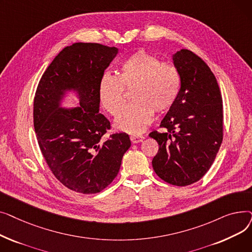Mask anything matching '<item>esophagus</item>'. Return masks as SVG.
Here are the masks:
<instances>
[{
	"instance_id": "esophagus-1",
	"label": "esophagus",
	"mask_w": 252,
	"mask_h": 252,
	"mask_svg": "<svg viewBox=\"0 0 252 252\" xmlns=\"http://www.w3.org/2000/svg\"><path fill=\"white\" fill-rule=\"evenodd\" d=\"M144 139L145 138L143 136H141V135H131L130 136V141H131V143H134V144L141 143Z\"/></svg>"
}]
</instances>
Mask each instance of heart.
Instances as JSON below:
<instances>
[{
  "mask_svg": "<svg viewBox=\"0 0 252 252\" xmlns=\"http://www.w3.org/2000/svg\"><path fill=\"white\" fill-rule=\"evenodd\" d=\"M132 89L133 102L121 112L124 89ZM181 89V75L177 66L161 62L145 51H139L119 66L117 75L105 73L98 85L99 100L112 115L118 130L139 134L147 128L154 110L163 112L175 103Z\"/></svg>",
  "mask_w": 252,
  "mask_h": 252,
  "instance_id": "heart-1",
  "label": "heart"
}]
</instances>
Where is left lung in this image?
Segmentation results:
<instances>
[{"instance_id": "8db88e82", "label": "left lung", "mask_w": 252, "mask_h": 252, "mask_svg": "<svg viewBox=\"0 0 252 252\" xmlns=\"http://www.w3.org/2000/svg\"><path fill=\"white\" fill-rule=\"evenodd\" d=\"M181 75V89L160 127L149 137L159 145L152 166L164 182L188 186L199 181L214 163L222 142V100L217 78L193 52L173 55Z\"/></svg>"}]
</instances>
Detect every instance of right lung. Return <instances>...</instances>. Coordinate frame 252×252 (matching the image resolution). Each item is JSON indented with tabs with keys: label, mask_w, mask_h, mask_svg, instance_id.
<instances>
[{
	"label": "right lung",
	"mask_w": 252,
	"mask_h": 252,
	"mask_svg": "<svg viewBox=\"0 0 252 252\" xmlns=\"http://www.w3.org/2000/svg\"><path fill=\"white\" fill-rule=\"evenodd\" d=\"M118 49L96 43L65 47L48 66L33 101V126L51 171L66 188L101 192L112 183L130 147L126 133L103 136L110 123L99 113L98 85ZM79 98L74 109L61 107L66 92Z\"/></svg>",
	"instance_id": "right-lung-1"
}]
</instances>
